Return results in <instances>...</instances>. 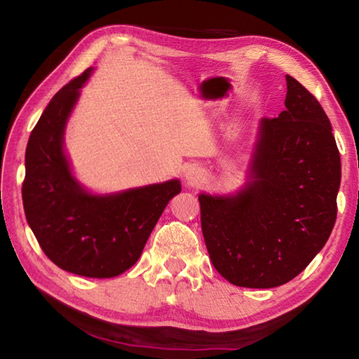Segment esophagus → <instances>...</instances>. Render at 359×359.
Masks as SVG:
<instances>
[{
	"mask_svg": "<svg viewBox=\"0 0 359 359\" xmlns=\"http://www.w3.org/2000/svg\"><path fill=\"white\" fill-rule=\"evenodd\" d=\"M199 179H201V172H199L198 169H188V172H187L188 184H190V185H196Z\"/></svg>",
	"mask_w": 359,
	"mask_h": 359,
	"instance_id": "obj_1",
	"label": "esophagus"
}]
</instances>
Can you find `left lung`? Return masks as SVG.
<instances>
[{
  "mask_svg": "<svg viewBox=\"0 0 359 359\" xmlns=\"http://www.w3.org/2000/svg\"><path fill=\"white\" fill-rule=\"evenodd\" d=\"M252 177L234 198L199 194L205 247L215 269L233 285L280 287L325 247L340 185L330 118L291 76L285 111L261 120Z\"/></svg>",
  "mask_w": 359,
  "mask_h": 359,
  "instance_id": "left-lung-1",
  "label": "left lung"
}]
</instances>
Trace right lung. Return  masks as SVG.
<instances>
[{
    "instance_id": "1",
    "label": "right lung",
    "mask_w": 359,
    "mask_h": 359,
    "mask_svg": "<svg viewBox=\"0 0 359 359\" xmlns=\"http://www.w3.org/2000/svg\"><path fill=\"white\" fill-rule=\"evenodd\" d=\"M90 74L88 68L66 83L29 135L22 198L29 228L52 263L82 277L111 278L139 259L169 199L182 188L179 180H169L92 196L79 187L63 154V131Z\"/></svg>"
}]
</instances>
